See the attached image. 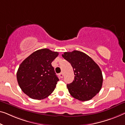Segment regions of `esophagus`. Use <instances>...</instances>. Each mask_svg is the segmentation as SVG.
I'll return each mask as SVG.
<instances>
[{"label": "esophagus", "mask_w": 125, "mask_h": 125, "mask_svg": "<svg viewBox=\"0 0 125 125\" xmlns=\"http://www.w3.org/2000/svg\"><path fill=\"white\" fill-rule=\"evenodd\" d=\"M59 77H60L61 78H63V76H64V74H63V72H61V73L59 74Z\"/></svg>", "instance_id": "34e87169"}]
</instances>
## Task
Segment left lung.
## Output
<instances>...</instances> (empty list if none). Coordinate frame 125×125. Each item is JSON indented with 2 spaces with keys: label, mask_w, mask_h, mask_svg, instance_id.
<instances>
[{
  "label": "left lung",
  "mask_w": 125,
  "mask_h": 125,
  "mask_svg": "<svg viewBox=\"0 0 125 125\" xmlns=\"http://www.w3.org/2000/svg\"><path fill=\"white\" fill-rule=\"evenodd\" d=\"M62 57L71 63L75 75L73 82L67 85L70 94L80 101L92 99L100 92L103 83L99 67L89 55L80 51L64 52Z\"/></svg>",
  "instance_id": "left-lung-1"
}]
</instances>
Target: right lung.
Masks as SVG:
<instances>
[{"mask_svg":"<svg viewBox=\"0 0 125 125\" xmlns=\"http://www.w3.org/2000/svg\"><path fill=\"white\" fill-rule=\"evenodd\" d=\"M58 55V52L49 49H39L20 65L17 72L18 85L30 98L40 100L53 93L59 79L51 63Z\"/></svg>","mask_w":125,"mask_h":125,"instance_id":"right-lung-1","label":"right lung"}]
</instances>
